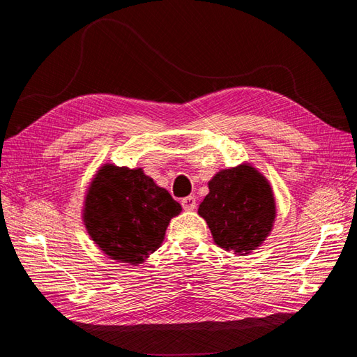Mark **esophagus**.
<instances>
[{"mask_svg":"<svg viewBox=\"0 0 357 357\" xmlns=\"http://www.w3.org/2000/svg\"><path fill=\"white\" fill-rule=\"evenodd\" d=\"M181 207L185 210H193L197 207V198L195 197H186L181 199Z\"/></svg>","mask_w":357,"mask_h":357,"instance_id":"esophagus-1","label":"esophagus"}]
</instances>
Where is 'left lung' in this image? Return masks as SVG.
Returning <instances> with one entry per match:
<instances>
[{
    "mask_svg": "<svg viewBox=\"0 0 357 357\" xmlns=\"http://www.w3.org/2000/svg\"><path fill=\"white\" fill-rule=\"evenodd\" d=\"M199 205L215 244L247 255L262 244L275 219V201L266 178L250 165L218 172Z\"/></svg>",
    "mask_w": 357,
    "mask_h": 357,
    "instance_id": "1",
    "label": "left lung"
}]
</instances>
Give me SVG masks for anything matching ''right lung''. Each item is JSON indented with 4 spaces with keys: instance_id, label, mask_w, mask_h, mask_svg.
<instances>
[{
    "instance_id": "1",
    "label": "right lung",
    "mask_w": 357,
    "mask_h": 357,
    "mask_svg": "<svg viewBox=\"0 0 357 357\" xmlns=\"http://www.w3.org/2000/svg\"><path fill=\"white\" fill-rule=\"evenodd\" d=\"M180 211V204L142 168L104 165L91 183L83 219L107 256L138 265L164 241L169 220Z\"/></svg>"
}]
</instances>
